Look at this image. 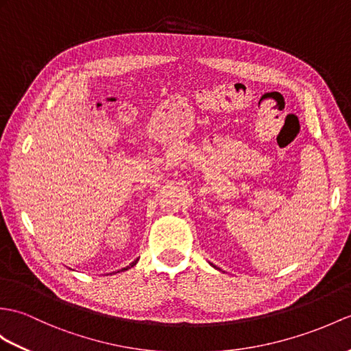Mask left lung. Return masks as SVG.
Listing matches in <instances>:
<instances>
[{"label":"left lung","instance_id":"8db88e82","mask_svg":"<svg viewBox=\"0 0 351 351\" xmlns=\"http://www.w3.org/2000/svg\"><path fill=\"white\" fill-rule=\"evenodd\" d=\"M213 266H214V265H213ZM214 267H215V269H218V267H217V266H214ZM218 271H219V269H218Z\"/></svg>","mask_w":351,"mask_h":351}]
</instances>
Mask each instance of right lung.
Returning <instances> with one entry per match:
<instances>
[{
  "label": "right lung",
  "instance_id": "add662e5",
  "mask_svg": "<svg viewBox=\"0 0 351 351\" xmlns=\"http://www.w3.org/2000/svg\"><path fill=\"white\" fill-rule=\"evenodd\" d=\"M137 260H138V258H136L133 263H130V266H127V267H124V269H121V271H127V269H130V267H133V266H134V265L137 263ZM118 272H119V271H118Z\"/></svg>",
  "mask_w": 351,
  "mask_h": 351
}]
</instances>
